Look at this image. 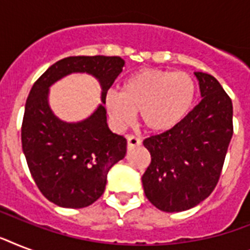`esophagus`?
<instances>
[{
  "mask_svg": "<svg viewBox=\"0 0 250 250\" xmlns=\"http://www.w3.org/2000/svg\"><path fill=\"white\" fill-rule=\"evenodd\" d=\"M125 139H127V145H128V149L135 148V146H137V145L141 144L140 139H139L137 136H135V135H127V136H125Z\"/></svg>",
  "mask_w": 250,
  "mask_h": 250,
  "instance_id": "1",
  "label": "esophagus"
}]
</instances>
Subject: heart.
Returning <instances> with one entry per match:
<instances>
[{"label":"heart","instance_id":"obj_1","mask_svg":"<svg viewBox=\"0 0 250 250\" xmlns=\"http://www.w3.org/2000/svg\"><path fill=\"white\" fill-rule=\"evenodd\" d=\"M196 90V82L187 72L144 68L123 80L119 93L106 92L104 104L119 128L131 125L140 111L146 128L162 132L186 118L193 106Z\"/></svg>","mask_w":250,"mask_h":250}]
</instances>
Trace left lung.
Returning a JSON list of instances; mask_svg holds the SVG:
<instances>
[{
  "instance_id": "8db88e82",
  "label": "left lung",
  "mask_w": 250,
  "mask_h": 250,
  "mask_svg": "<svg viewBox=\"0 0 250 250\" xmlns=\"http://www.w3.org/2000/svg\"><path fill=\"white\" fill-rule=\"evenodd\" d=\"M202 100L180 123L144 140L152 161L143 175L157 209L184 211L217 187L233 133L232 101L214 76L194 72Z\"/></svg>"
}]
</instances>
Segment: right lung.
<instances>
[{
    "label": "right lung",
    "instance_id": "right-lung-1",
    "mask_svg": "<svg viewBox=\"0 0 250 250\" xmlns=\"http://www.w3.org/2000/svg\"><path fill=\"white\" fill-rule=\"evenodd\" d=\"M123 66L121 57H67L52 64L31 88L21 123V148L37 188L56 205L80 209L97 201L109 170L125 158L127 140L110 131L102 105L79 123L58 119L48 105L49 86L71 72H86L101 84L104 102Z\"/></svg>",
    "mask_w": 250,
    "mask_h": 250
}]
</instances>
